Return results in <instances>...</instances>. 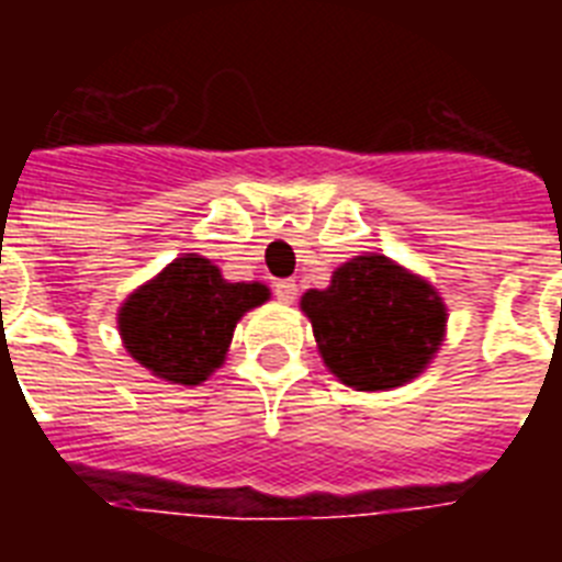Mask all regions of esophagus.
Masks as SVG:
<instances>
[{"mask_svg":"<svg viewBox=\"0 0 562 562\" xmlns=\"http://www.w3.org/2000/svg\"><path fill=\"white\" fill-rule=\"evenodd\" d=\"M273 294H277V300H282V303H294V300H297V282L280 280L273 285Z\"/></svg>","mask_w":562,"mask_h":562,"instance_id":"34e87169","label":"esophagus"}]
</instances>
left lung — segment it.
<instances>
[{"instance_id":"1","label":"left lung","mask_w":562,"mask_h":562,"mask_svg":"<svg viewBox=\"0 0 562 562\" xmlns=\"http://www.w3.org/2000/svg\"><path fill=\"white\" fill-rule=\"evenodd\" d=\"M300 306L326 368L359 391L411 382L443 341L446 306L437 291L375 254L341 265L333 285L306 291Z\"/></svg>"}]
</instances>
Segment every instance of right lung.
<instances>
[{"label":"right lung","mask_w":562,"mask_h":562,"mask_svg":"<svg viewBox=\"0 0 562 562\" xmlns=\"http://www.w3.org/2000/svg\"><path fill=\"white\" fill-rule=\"evenodd\" d=\"M265 300L262 282H227L210 259L187 254L127 297L119 333L154 375L201 384L227 356L238 317Z\"/></svg>","instance_id":"obj_1"}]
</instances>
